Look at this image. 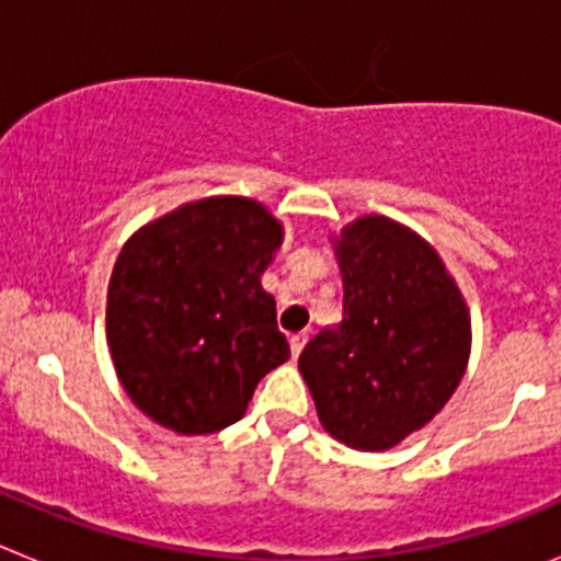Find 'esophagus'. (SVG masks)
I'll list each match as a JSON object with an SVG mask.
<instances>
[{"mask_svg": "<svg viewBox=\"0 0 561 561\" xmlns=\"http://www.w3.org/2000/svg\"><path fill=\"white\" fill-rule=\"evenodd\" d=\"M306 342H309V334H306V331H300V334H291V336H289L291 356H300V351L306 348Z\"/></svg>", "mask_w": 561, "mask_h": 561, "instance_id": "1", "label": "esophagus"}]
</instances>
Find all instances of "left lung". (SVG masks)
<instances>
[{"mask_svg": "<svg viewBox=\"0 0 561 561\" xmlns=\"http://www.w3.org/2000/svg\"><path fill=\"white\" fill-rule=\"evenodd\" d=\"M342 323L297 365L323 427L354 449H390L447 404L469 362V311L438 252L385 216L342 230Z\"/></svg>", "mask_w": 561, "mask_h": 561, "instance_id": "left-lung-1", "label": "left lung"}]
</instances>
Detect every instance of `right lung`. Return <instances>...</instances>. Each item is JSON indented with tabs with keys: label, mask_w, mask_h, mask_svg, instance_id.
I'll use <instances>...</instances> for the list:
<instances>
[{
	"label": "right lung",
	"mask_w": 561,
	"mask_h": 561,
	"mask_svg": "<svg viewBox=\"0 0 561 561\" xmlns=\"http://www.w3.org/2000/svg\"><path fill=\"white\" fill-rule=\"evenodd\" d=\"M280 238L270 210L241 196L191 202L128 238L108 280L106 340L148 419L182 435L230 427L289 359L261 286Z\"/></svg>",
	"instance_id": "obj_1"
}]
</instances>
